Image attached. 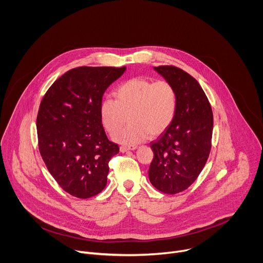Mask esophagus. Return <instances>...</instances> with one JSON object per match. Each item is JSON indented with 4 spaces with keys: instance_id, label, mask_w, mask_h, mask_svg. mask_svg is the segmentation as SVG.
Returning <instances> with one entry per match:
<instances>
[{
    "instance_id": "34e87169",
    "label": "esophagus",
    "mask_w": 263,
    "mask_h": 263,
    "mask_svg": "<svg viewBox=\"0 0 263 263\" xmlns=\"http://www.w3.org/2000/svg\"><path fill=\"white\" fill-rule=\"evenodd\" d=\"M137 148V145L133 144V145H122L120 147V151L125 153V152H128V151H133V149H136Z\"/></svg>"
}]
</instances>
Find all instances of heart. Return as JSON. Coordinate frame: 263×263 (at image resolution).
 Returning a JSON list of instances; mask_svg holds the SVG:
<instances>
[{
	"label": "heart",
	"instance_id": "b5f03b06",
	"mask_svg": "<svg viewBox=\"0 0 263 263\" xmlns=\"http://www.w3.org/2000/svg\"><path fill=\"white\" fill-rule=\"evenodd\" d=\"M117 100L105 98L100 104L103 127L115 134L129 116L132 124L114 136L117 142L134 144L151 134L158 136L172 124L177 110V92L165 80L153 82L133 78L119 86Z\"/></svg>",
	"mask_w": 263,
	"mask_h": 263
}]
</instances>
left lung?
Wrapping results in <instances>:
<instances>
[{
    "instance_id": "left-lung-1",
    "label": "left lung",
    "mask_w": 263,
    "mask_h": 263,
    "mask_svg": "<svg viewBox=\"0 0 263 263\" xmlns=\"http://www.w3.org/2000/svg\"><path fill=\"white\" fill-rule=\"evenodd\" d=\"M154 70L176 89L177 110L170 127L149 143L154 158L148 178L161 193L175 195L189 189L206 164L213 115L204 90L190 73L172 65Z\"/></svg>"
}]
</instances>
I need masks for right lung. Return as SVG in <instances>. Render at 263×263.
Masks as SVG:
<instances>
[{
  "label": "right lung",
  "instance_id": "add662e5",
  "mask_svg": "<svg viewBox=\"0 0 263 263\" xmlns=\"http://www.w3.org/2000/svg\"><path fill=\"white\" fill-rule=\"evenodd\" d=\"M126 67L81 66L57 79L37 115L41 155L50 174L69 195L88 199L107 184L110 159L120 152L100 119L105 90Z\"/></svg>",
  "mask_w": 263,
  "mask_h": 263
}]
</instances>
